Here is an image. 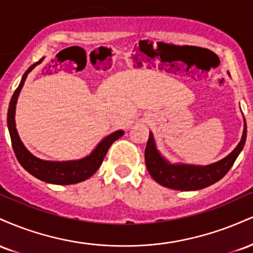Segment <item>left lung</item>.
Masks as SVG:
<instances>
[{"mask_svg": "<svg viewBox=\"0 0 253 253\" xmlns=\"http://www.w3.org/2000/svg\"><path fill=\"white\" fill-rule=\"evenodd\" d=\"M246 132L248 129L244 118L243 135L236 149L225 158L210 165L170 163L157 149L155 138L152 132H150L145 149V164L151 177L163 187L181 191L203 189L220 181L228 172L245 145Z\"/></svg>", "mask_w": 253, "mask_h": 253, "instance_id": "obj_1", "label": "left lung"}]
</instances>
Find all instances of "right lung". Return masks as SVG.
I'll return each instance as SVG.
<instances>
[{
    "label": "right lung",
    "mask_w": 253,
    "mask_h": 253,
    "mask_svg": "<svg viewBox=\"0 0 253 253\" xmlns=\"http://www.w3.org/2000/svg\"><path fill=\"white\" fill-rule=\"evenodd\" d=\"M43 58L45 57H42L39 62L34 63L33 65H31L27 69V71L25 72L21 78L19 86H17L13 96H11L7 115V124L11 139V145H13V150L21 167L36 178L42 182L51 183V184H76V183L85 181L90 176L96 172L100 165L102 164L104 156L108 152L110 145L114 143L115 140H118L120 136H123L125 132L123 129H119L110 133V134L104 136L102 140L96 145V147L90 152V155L83 157L81 159H75V161H43V159L38 158L33 153H31L21 141L19 133H17L15 124V109L17 98H19L20 91L24 86L26 78L37 65H39L42 62Z\"/></svg>",
    "instance_id": "1"
}]
</instances>
